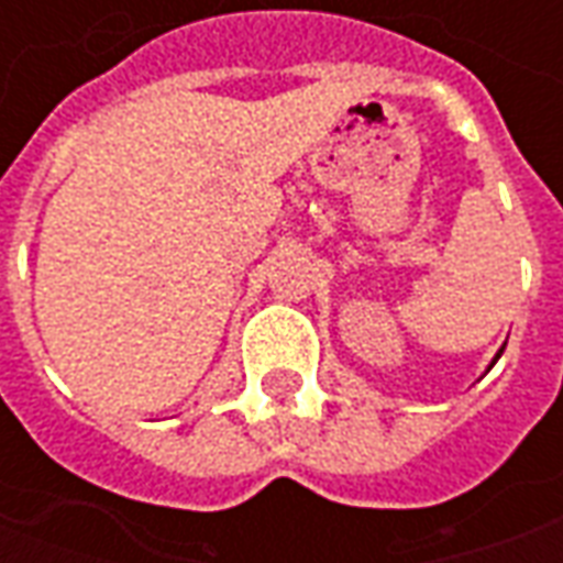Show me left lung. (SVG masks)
Returning <instances> with one entry per match:
<instances>
[{
  "label": "left lung",
  "mask_w": 563,
  "mask_h": 563,
  "mask_svg": "<svg viewBox=\"0 0 563 563\" xmlns=\"http://www.w3.org/2000/svg\"><path fill=\"white\" fill-rule=\"evenodd\" d=\"M500 353H504V350H500ZM500 353H497V358H500ZM492 365H495V362H492Z\"/></svg>",
  "instance_id": "8db88e82"
}]
</instances>
